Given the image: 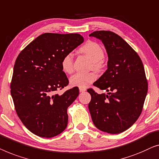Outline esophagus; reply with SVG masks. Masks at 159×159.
<instances>
[{
    "instance_id": "34e87169",
    "label": "esophagus",
    "mask_w": 159,
    "mask_h": 159,
    "mask_svg": "<svg viewBox=\"0 0 159 159\" xmlns=\"http://www.w3.org/2000/svg\"><path fill=\"white\" fill-rule=\"evenodd\" d=\"M79 91L80 92H84V91H86V89L85 88H79Z\"/></svg>"
}]
</instances>
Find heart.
Masks as SVG:
<instances>
[{
  "label": "heart",
  "mask_w": 159,
  "mask_h": 159,
  "mask_svg": "<svg viewBox=\"0 0 159 159\" xmlns=\"http://www.w3.org/2000/svg\"><path fill=\"white\" fill-rule=\"evenodd\" d=\"M80 52L91 60L90 68L99 71L103 66L102 59L104 57V50L99 44L93 41H88L79 49ZM61 68L65 73L70 74L73 71V55L69 52L61 60ZM97 75L94 72L76 73L70 79V84L73 86L86 88L97 79Z\"/></svg>",
  "instance_id": "b5f03b06"
}]
</instances>
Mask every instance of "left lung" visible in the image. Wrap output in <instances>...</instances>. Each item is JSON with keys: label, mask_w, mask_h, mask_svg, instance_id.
<instances>
[{"label": "left lung", "mask_w": 159, "mask_h": 159, "mask_svg": "<svg viewBox=\"0 0 159 159\" xmlns=\"http://www.w3.org/2000/svg\"><path fill=\"white\" fill-rule=\"evenodd\" d=\"M102 40L108 55L107 70L93 84L106 93L92 89L89 104L91 119L98 129L117 134L129 128L140 117L148 92L143 64L138 53L121 37L110 31L89 34Z\"/></svg>", "instance_id": "obj_1"}]
</instances>
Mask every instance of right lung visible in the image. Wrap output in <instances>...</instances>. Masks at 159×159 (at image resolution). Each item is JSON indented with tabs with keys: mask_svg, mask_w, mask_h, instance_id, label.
Segmentation results:
<instances>
[{
	"mask_svg": "<svg viewBox=\"0 0 159 159\" xmlns=\"http://www.w3.org/2000/svg\"><path fill=\"white\" fill-rule=\"evenodd\" d=\"M83 42L84 37L79 34L44 33L18 55L11 94L19 119L34 135L52 138L66 128L67 109L79 90L74 87L62 95L55 93L69 83L61 60Z\"/></svg>",
	"mask_w": 159,
	"mask_h": 159,
	"instance_id": "right-lung-1",
	"label": "right lung"
}]
</instances>
